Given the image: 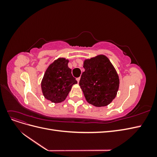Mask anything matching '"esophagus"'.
<instances>
[{
  "mask_svg": "<svg viewBox=\"0 0 157 157\" xmlns=\"http://www.w3.org/2000/svg\"><path fill=\"white\" fill-rule=\"evenodd\" d=\"M80 77H78V78H77V80L78 83L79 82V80H80Z\"/></svg>",
  "mask_w": 157,
  "mask_h": 157,
  "instance_id": "obj_1",
  "label": "esophagus"
}]
</instances>
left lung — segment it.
Listing matches in <instances>:
<instances>
[{
	"instance_id": "obj_1",
	"label": "left lung",
	"mask_w": 157,
	"mask_h": 157,
	"mask_svg": "<svg viewBox=\"0 0 157 157\" xmlns=\"http://www.w3.org/2000/svg\"><path fill=\"white\" fill-rule=\"evenodd\" d=\"M79 86L86 101L96 107L110 104L119 88V77L115 68L105 55L99 54L83 62Z\"/></svg>"
}]
</instances>
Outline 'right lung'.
Returning <instances> with one entry per match:
<instances>
[{"label":"right lung","mask_w":157,"mask_h":157,"mask_svg":"<svg viewBox=\"0 0 157 157\" xmlns=\"http://www.w3.org/2000/svg\"><path fill=\"white\" fill-rule=\"evenodd\" d=\"M69 60L58 58L46 69L41 81V90L44 97L52 103L63 101L73 84L77 83L68 67Z\"/></svg>","instance_id":"1"}]
</instances>
